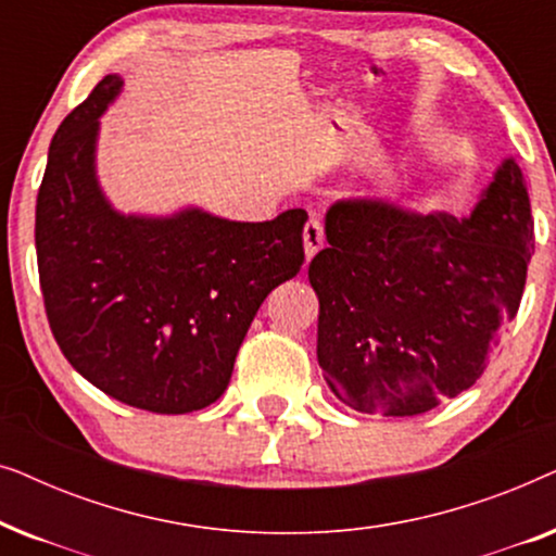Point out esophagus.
Here are the masks:
<instances>
[{
  "mask_svg": "<svg viewBox=\"0 0 556 556\" xmlns=\"http://www.w3.org/2000/svg\"><path fill=\"white\" fill-rule=\"evenodd\" d=\"M324 245V225L316 217H311L303 227V250H306V261H311Z\"/></svg>",
  "mask_w": 556,
  "mask_h": 556,
  "instance_id": "esophagus-1",
  "label": "esophagus"
}]
</instances>
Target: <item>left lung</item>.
Segmentation results:
<instances>
[{
    "mask_svg": "<svg viewBox=\"0 0 556 556\" xmlns=\"http://www.w3.org/2000/svg\"><path fill=\"white\" fill-rule=\"evenodd\" d=\"M326 242L308 280L329 387L359 413H428L481 377L519 314L534 253L527 181L506 159L468 219L337 202Z\"/></svg>",
    "mask_w": 556,
    "mask_h": 556,
    "instance_id": "1",
    "label": "left lung"
}]
</instances>
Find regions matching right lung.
I'll list each match as a JSON object with an SVG mask.
<instances>
[{
  "instance_id": "obj_1",
  "label": "right lung",
  "mask_w": 556,
  "mask_h": 556,
  "mask_svg": "<svg viewBox=\"0 0 556 556\" xmlns=\"http://www.w3.org/2000/svg\"><path fill=\"white\" fill-rule=\"evenodd\" d=\"M121 90L105 75L52 136L35 245L50 331L90 384L159 415L212 405L273 288L303 265V210L230 223L187 210L124 217L96 181L98 116Z\"/></svg>"
}]
</instances>
